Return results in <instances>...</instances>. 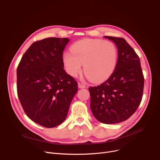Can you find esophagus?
Here are the masks:
<instances>
[{"label": "esophagus", "mask_w": 160, "mask_h": 160, "mask_svg": "<svg viewBox=\"0 0 160 160\" xmlns=\"http://www.w3.org/2000/svg\"><path fill=\"white\" fill-rule=\"evenodd\" d=\"M78 87L79 88H84L86 87V85L82 84V83H81V82H78Z\"/></svg>", "instance_id": "esophagus-1"}]
</instances>
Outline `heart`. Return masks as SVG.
<instances>
[{
	"instance_id": "heart-1",
	"label": "heart",
	"mask_w": 160,
	"mask_h": 160,
	"mask_svg": "<svg viewBox=\"0 0 160 160\" xmlns=\"http://www.w3.org/2000/svg\"><path fill=\"white\" fill-rule=\"evenodd\" d=\"M71 52H64L62 61L66 70L76 77L83 70L93 82L105 81L113 73L117 64L118 52L112 42L99 39H83L73 44Z\"/></svg>"
}]
</instances>
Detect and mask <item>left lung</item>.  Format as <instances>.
<instances>
[{
    "label": "left lung",
    "mask_w": 160,
    "mask_h": 160,
    "mask_svg": "<svg viewBox=\"0 0 160 160\" xmlns=\"http://www.w3.org/2000/svg\"><path fill=\"white\" fill-rule=\"evenodd\" d=\"M104 38L117 45V67L107 81L88 90L94 117L102 123L111 124L126 120L138 108L143 93L144 77L138 55L124 38Z\"/></svg>",
    "instance_id": "left-lung-1"
}]
</instances>
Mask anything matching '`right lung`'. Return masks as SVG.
Listing matches in <instances>:
<instances>
[{"label": "right lung", "mask_w": 160, "mask_h": 160, "mask_svg": "<svg viewBox=\"0 0 160 160\" xmlns=\"http://www.w3.org/2000/svg\"><path fill=\"white\" fill-rule=\"evenodd\" d=\"M70 40L48 38L33 43L17 69L18 95L34 122L54 128L66 119L78 90V82L64 70L62 53Z\"/></svg>", "instance_id": "add662e5"}]
</instances>
